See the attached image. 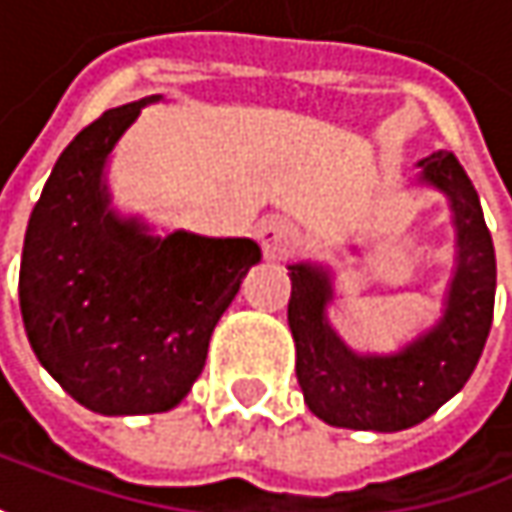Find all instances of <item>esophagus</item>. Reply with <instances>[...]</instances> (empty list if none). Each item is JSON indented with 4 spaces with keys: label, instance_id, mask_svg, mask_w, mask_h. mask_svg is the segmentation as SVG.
I'll use <instances>...</instances> for the list:
<instances>
[{
    "label": "esophagus",
    "instance_id": "34e87169",
    "mask_svg": "<svg viewBox=\"0 0 512 512\" xmlns=\"http://www.w3.org/2000/svg\"><path fill=\"white\" fill-rule=\"evenodd\" d=\"M259 242H262L270 259H285L288 253H294L296 244H299V230L288 218H268L259 227Z\"/></svg>",
    "mask_w": 512,
    "mask_h": 512
}]
</instances>
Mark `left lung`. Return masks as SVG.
I'll return each instance as SVG.
<instances>
[{
  "instance_id": "left-lung-1",
  "label": "left lung",
  "mask_w": 512,
  "mask_h": 512,
  "mask_svg": "<svg viewBox=\"0 0 512 512\" xmlns=\"http://www.w3.org/2000/svg\"><path fill=\"white\" fill-rule=\"evenodd\" d=\"M415 184L447 195L455 262L441 317L397 351L351 348L328 317L334 270L308 259L288 265L296 380L308 409L328 426L400 432L426 421L464 389L487 343L496 302V250L478 192L447 149L418 161Z\"/></svg>"
}]
</instances>
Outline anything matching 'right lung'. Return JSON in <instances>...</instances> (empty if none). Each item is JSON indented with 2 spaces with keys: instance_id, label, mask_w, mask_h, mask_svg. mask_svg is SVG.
<instances>
[{
  "instance_id": "1",
  "label": "right lung",
  "mask_w": 512,
  "mask_h": 512,
  "mask_svg": "<svg viewBox=\"0 0 512 512\" xmlns=\"http://www.w3.org/2000/svg\"><path fill=\"white\" fill-rule=\"evenodd\" d=\"M109 109L63 149L28 218L19 308L28 343L97 415L175 409L204 369L210 337L247 270L253 239L155 233L112 204L109 158L143 106Z\"/></svg>"
}]
</instances>
